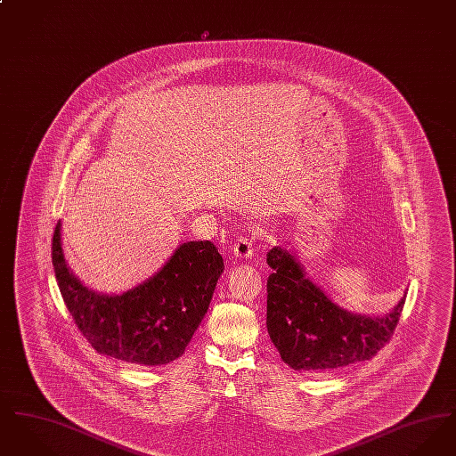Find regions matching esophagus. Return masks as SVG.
<instances>
[{"instance_id": "1", "label": "esophagus", "mask_w": 456, "mask_h": 456, "mask_svg": "<svg viewBox=\"0 0 456 456\" xmlns=\"http://www.w3.org/2000/svg\"><path fill=\"white\" fill-rule=\"evenodd\" d=\"M232 255L234 258L239 260H249L255 256V251H253V240L246 236H240V238L234 242V248H232Z\"/></svg>"}]
</instances>
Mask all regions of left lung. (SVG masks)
Segmentation results:
<instances>
[{"label":"left lung","instance_id":"left-lung-1","mask_svg":"<svg viewBox=\"0 0 456 456\" xmlns=\"http://www.w3.org/2000/svg\"><path fill=\"white\" fill-rule=\"evenodd\" d=\"M266 263V328L283 362L297 370H331L369 361L390 342L405 296L385 316H362L333 303L297 258L275 246Z\"/></svg>","mask_w":456,"mask_h":456}]
</instances>
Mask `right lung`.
Here are the masks:
<instances>
[{"instance_id": "1", "label": "right lung", "mask_w": 456, "mask_h": 456, "mask_svg": "<svg viewBox=\"0 0 456 456\" xmlns=\"http://www.w3.org/2000/svg\"><path fill=\"white\" fill-rule=\"evenodd\" d=\"M53 265L66 307L88 344L99 354L147 368L184 354L224 272L214 242L190 240L149 281L119 296L99 294L68 268L61 222L53 236Z\"/></svg>"}]
</instances>
